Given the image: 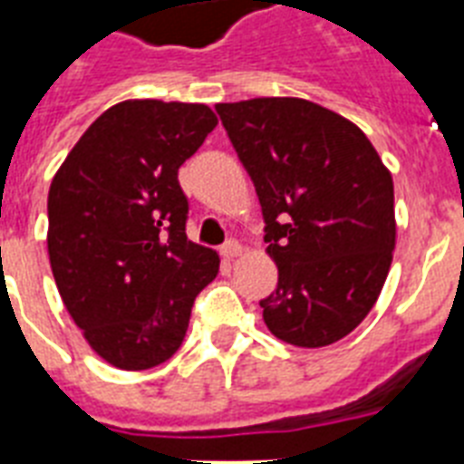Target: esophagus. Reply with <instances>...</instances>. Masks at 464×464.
Masks as SVG:
<instances>
[{
	"label": "esophagus",
	"mask_w": 464,
	"mask_h": 464,
	"mask_svg": "<svg viewBox=\"0 0 464 464\" xmlns=\"http://www.w3.org/2000/svg\"><path fill=\"white\" fill-rule=\"evenodd\" d=\"M240 253H243V246H240L238 240H226L224 246H221V255H224V260H236Z\"/></svg>",
	"instance_id": "esophagus-1"
}]
</instances>
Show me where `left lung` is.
Masks as SVG:
<instances>
[{
    "mask_svg": "<svg viewBox=\"0 0 464 464\" xmlns=\"http://www.w3.org/2000/svg\"><path fill=\"white\" fill-rule=\"evenodd\" d=\"M253 178L265 243L279 267L262 298L286 344H334L371 313L395 250L392 175L359 127L304 98L217 105Z\"/></svg>",
    "mask_w": 464,
    "mask_h": 464,
    "instance_id": "1",
    "label": "left lung"
}]
</instances>
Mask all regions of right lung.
Segmentation results:
<instances>
[{"label": "right lung", "instance_id": "1", "mask_svg": "<svg viewBox=\"0 0 464 464\" xmlns=\"http://www.w3.org/2000/svg\"><path fill=\"white\" fill-rule=\"evenodd\" d=\"M217 115L202 103L125 101L76 141L47 195V253L69 315L91 349L144 371L180 349L218 255L188 240L178 168Z\"/></svg>", "mask_w": 464, "mask_h": 464}]
</instances>
